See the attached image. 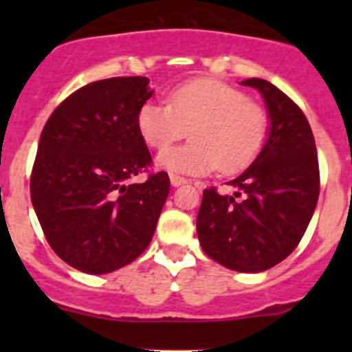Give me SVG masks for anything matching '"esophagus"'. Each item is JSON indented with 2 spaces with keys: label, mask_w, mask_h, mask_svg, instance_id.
<instances>
[{
  "label": "esophagus",
  "mask_w": 352,
  "mask_h": 352,
  "mask_svg": "<svg viewBox=\"0 0 352 352\" xmlns=\"http://www.w3.org/2000/svg\"><path fill=\"white\" fill-rule=\"evenodd\" d=\"M170 184H172L173 187H180V186H184V184H189V180L184 179V177H179V175H172L170 177Z\"/></svg>",
  "instance_id": "esophagus-1"
}]
</instances>
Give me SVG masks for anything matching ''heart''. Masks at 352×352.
Returning a JSON list of instances; mask_svg holds the SVG:
<instances>
[{
	"mask_svg": "<svg viewBox=\"0 0 352 352\" xmlns=\"http://www.w3.org/2000/svg\"><path fill=\"white\" fill-rule=\"evenodd\" d=\"M138 129L148 146L162 150L191 129L189 145L162 151L160 168L182 175L242 172L261 151L265 112L219 80L187 81L168 94V104L148 100L138 110Z\"/></svg>",
	"mask_w": 352,
	"mask_h": 352,
	"instance_id": "obj_1",
	"label": "heart"
}]
</instances>
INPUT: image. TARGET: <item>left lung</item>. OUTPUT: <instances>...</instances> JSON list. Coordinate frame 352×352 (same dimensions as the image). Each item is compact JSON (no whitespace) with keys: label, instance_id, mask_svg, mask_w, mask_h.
I'll return each instance as SVG.
<instances>
[{"label":"left lung","instance_id":"8db88e82","mask_svg":"<svg viewBox=\"0 0 352 352\" xmlns=\"http://www.w3.org/2000/svg\"><path fill=\"white\" fill-rule=\"evenodd\" d=\"M261 91L269 134L252 165L230 180L233 196L214 187L202 194L197 236L218 264L239 272L274 267L298 247L320 192L314 133L301 109L261 78L242 81ZM242 197V199H239Z\"/></svg>","mask_w":352,"mask_h":352}]
</instances>
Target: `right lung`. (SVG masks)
<instances>
[{
    "label": "right lung",
    "mask_w": 352,
    "mask_h": 352,
    "mask_svg": "<svg viewBox=\"0 0 352 352\" xmlns=\"http://www.w3.org/2000/svg\"><path fill=\"white\" fill-rule=\"evenodd\" d=\"M148 83L127 76L85 85L42 129L32 204L52 250L87 274H109L136 261L168 197L166 172L131 184L151 163L136 122L153 95Z\"/></svg>",
    "instance_id": "obj_1"
}]
</instances>
